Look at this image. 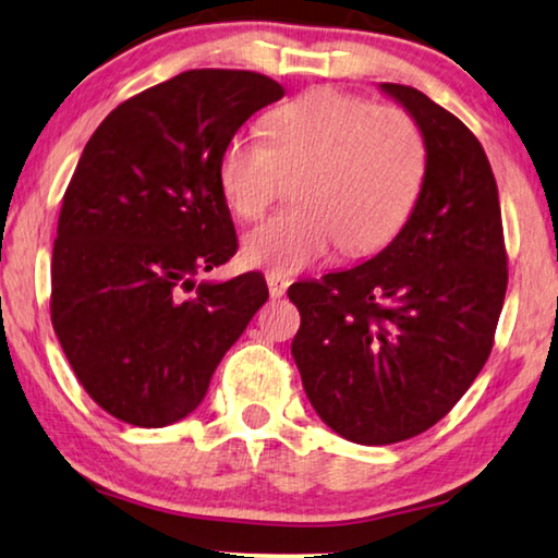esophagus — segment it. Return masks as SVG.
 Segmentation results:
<instances>
[{
  "label": "esophagus",
  "instance_id": "obj_1",
  "mask_svg": "<svg viewBox=\"0 0 558 558\" xmlns=\"http://www.w3.org/2000/svg\"><path fill=\"white\" fill-rule=\"evenodd\" d=\"M267 287H269L271 299H281V296L287 294L289 279L287 277H279V274H267Z\"/></svg>",
  "mask_w": 558,
  "mask_h": 558
}]
</instances>
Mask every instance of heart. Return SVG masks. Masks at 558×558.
<instances>
[{"label": "heart", "mask_w": 558, "mask_h": 558, "mask_svg": "<svg viewBox=\"0 0 558 558\" xmlns=\"http://www.w3.org/2000/svg\"><path fill=\"white\" fill-rule=\"evenodd\" d=\"M267 143L236 133L217 160V182L234 215L259 217L281 175H299L296 207L246 232V267L289 277L341 244L371 254L388 244L413 213L427 150L413 116L373 106L339 88H314L274 108Z\"/></svg>", "instance_id": "b5f03b06"}]
</instances>
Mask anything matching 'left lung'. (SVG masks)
I'll return each instance as SVG.
<instances>
[{
	"instance_id": "obj_1",
	"label": "left lung",
	"mask_w": 558,
	"mask_h": 558,
	"mask_svg": "<svg viewBox=\"0 0 558 558\" xmlns=\"http://www.w3.org/2000/svg\"><path fill=\"white\" fill-rule=\"evenodd\" d=\"M413 116L427 166L413 213L376 257L289 287L291 355L318 417L359 445L442 420L487 363L507 294L499 193L480 141L417 88L380 84Z\"/></svg>"
}]
</instances>
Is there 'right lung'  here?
Returning <instances> with one entry per match:
<instances>
[{"instance_id":"obj_1","label":"right lung","mask_w":558,"mask_h":558,"mask_svg":"<svg viewBox=\"0 0 558 558\" xmlns=\"http://www.w3.org/2000/svg\"><path fill=\"white\" fill-rule=\"evenodd\" d=\"M284 96L254 71L193 69L128 98L86 143L51 257V324L81 386L123 423L166 427L269 299L259 271L195 281L236 252L225 143Z\"/></svg>"}]
</instances>
